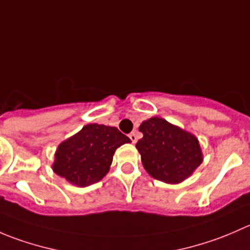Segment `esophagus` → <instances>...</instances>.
I'll return each mask as SVG.
<instances>
[{
  "mask_svg": "<svg viewBox=\"0 0 250 250\" xmlns=\"http://www.w3.org/2000/svg\"><path fill=\"white\" fill-rule=\"evenodd\" d=\"M129 138H130V140H132V143H133V144H135V143H137V140H138L137 133H135V132L130 133V134H129Z\"/></svg>",
  "mask_w": 250,
  "mask_h": 250,
  "instance_id": "34e87169",
  "label": "esophagus"
}]
</instances>
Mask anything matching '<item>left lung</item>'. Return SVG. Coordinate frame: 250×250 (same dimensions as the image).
<instances>
[{
	"label": "left lung",
	"mask_w": 250,
	"mask_h": 250,
	"mask_svg": "<svg viewBox=\"0 0 250 250\" xmlns=\"http://www.w3.org/2000/svg\"><path fill=\"white\" fill-rule=\"evenodd\" d=\"M139 130L143 138L135 147L144 168L153 179L166 184L183 183L203 162L197 138L165 118H148L141 123Z\"/></svg>",
	"instance_id": "8db88e82"
}]
</instances>
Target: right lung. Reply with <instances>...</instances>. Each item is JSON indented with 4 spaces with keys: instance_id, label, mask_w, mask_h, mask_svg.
<instances>
[{
    "instance_id": "1",
    "label": "right lung",
    "mask_w": 250,
    "mask_h": 250,
    "mask_svg": "<svg viewBox=\"0 0 250 250\" xmlns=\"http://www.w3.org/2000/svg\"><path fill=\"white\" fill-rule=\"evenodd\" d=\"M130 139L116 127L90 123L58 145L52 169L72 185L85 188L110 170L113 153Z\"/></svg>"
}]
</instances>
